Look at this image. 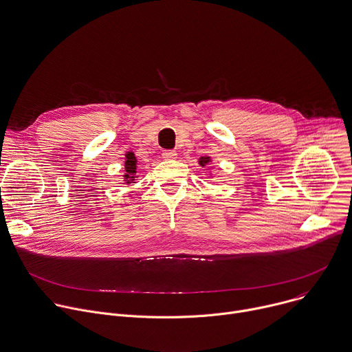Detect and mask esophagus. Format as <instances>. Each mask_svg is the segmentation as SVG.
<instances>
[{"label": "esophagus", "mask_w": 352, "mask_h": 352, "mask_svg": "<svg viewBox=\"0 0 352 352\" xmlns=\"http://www.w3.org/2000/svg\"><path fill=\"white\" fill-rule=\"evenodd\" d=\"M163 159L164 160H175L177 159V152L175 151H164L163 152Z\"/></svg>", "instance_id": "obj_1"}]
</instances>
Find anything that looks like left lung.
Here are the masks:
<instances>
[{"instance_id": "left-lung-1", "label": "left lung", "mask_w": 352, "mask_h": 352, "mask_svg": "<svg viewBox=\"0 0 352 352\" xmlns=\"http://www.w3.org/2000/svg\"><path fill=\"white\" fill-rule=\"evenodd\" d=\"M211 163V157L210 156H201L200 159H199V164L201 166V167H206L207 164H210Z\"/></svg>"}]
</instances>
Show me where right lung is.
Here are the masks:
<instances>
[{
  "mask_svg": "<svg viewBox=\"0 0 352 352\" xmlns=\"http://www.w3.org/2000/svg\"><path fill=\"white\" fill-rule=\"evenodd\" d=\"M138 162H137V157H135V153L131 151V152H127L126 153V159H124V175H123V179L127 185L130 184H135V181L138 179Z\"/></svg>",
  "mask_w": 352,
  "mask_h": 352,
  "instance_id": "right-lung-1",
  "label": "right lung"
}]
</instances>
